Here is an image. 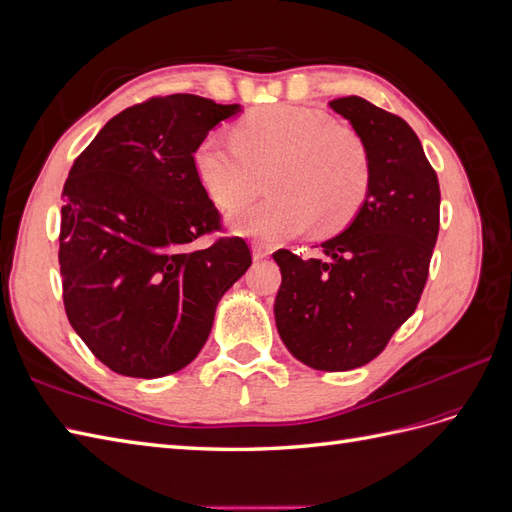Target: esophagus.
I'll return each mask as SVG.
<instances>
[{
  "label": "esophagus",
  "mask_w": 512,
  "mask_h": 512,
  "mask_svg": "<svg viewBox=\"0 0 512 512\" xmlns=\"http://www.w3.org/2000/svg\"><path fill=\"white\" fill-rule=\"evenodd\" d=\"M252 252H254V258H256V260L267 258V256L271 254L269 245H265V243H254V245H252Z\"/></svg>",
  "instance_id": "34e87169"
}]
</instances>
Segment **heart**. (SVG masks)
I'll return each mask as SVG.
<instances>
[{
	"mask_svg": "<svg viewBox=\"0 0 512 512\" xmlns=\"http://www.w3.org/2000/svg\"><path fill=\"white\" fill-rule=\"evenodd\" d=\"M200 188L220 209H235L267 179L269 198L230 213V228L260 241L346 226L369 194L371 162L363 138L316 108L275 104L245 115L232 143L207 134L194 147Z\"/></svg>",
	"mask_w": 512,
	"mask_h": 512,
	"instance_id": "b5f03b06",
	"label": "heart"
}]
</instances>
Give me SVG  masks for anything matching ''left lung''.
<instances>
[{
  "label": "left lung",
  "mask_w": 512,
  "mask_h": 512,
  "mask_svg": "<svg viewBox=\"0 0 512 512\" xmlns=\"http://www.w3.org/2000/svg\"><path fill=\"white\" fill-rule=\"evenodd\" d=\"M329 106L369 151V194L350 226L322 243V258L273 254L282 271L273 312L294 359L348 371L376 359L421 301L440 230V185L404 119L359 96Z\"/></svg>",
  "instance_id": "8db88e82"
}]
</instances>
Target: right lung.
I'll list each match as a JSON object with an SVG mask.
<instances>
[{
    "label": "right lung",
    "instance_id": "right-lung-1",
    "mask_svg": "<svg viewBox=\"0 0 512 512\" xmlns=\"http://www.w3.org/2000/svg\"><path fill=\"white\" fill-rule=\"evenodd\" d=\"M239 104L173 94L115 115L74 160L59 230L72 329L115 374L162 378L196 359L222 294L250 269L241 237L222 230L200 188L194 147Z\"/></svg>",
    "mask_w": 512,
    "mask_h": 512
}]
</instances>
